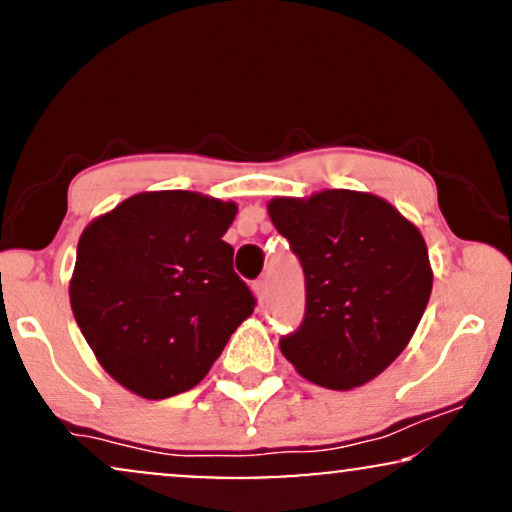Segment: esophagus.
Masks as SVG:
<instances>
[{"mask_svg":"<svg viewBox=\"0 0 512 512\" xmlns=\"http://www.w3.org/2000/svg\"><path fill=\"white\" fill-rule=\"evenodd\" d=\"M254 292H256L258 302H266V297H268V282H266V278H261V280L254 282Z\"/></svg>","mask_w":512,"mask_h":512,"instance_id":"34e87169","label":"esophagus"}]
</instances>
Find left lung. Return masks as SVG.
<instances>
[{
	"mask_svg": "<svg viewBox=\"0 0 512 512\" xmlns=\"http://www.w3.org/2000/svg\"><path fill=\"white\" fill-rule=\"evenodd\" d=\"M268 215L306 287L304 321L282 335V354L316 386H364L405 350L429 304L424 237L388 201L350 189L273 198Z\"/></svg>",
	"mask_w": 512,
	"mask_h": 512,
	"instance_id": "obj_1",
	"label": "left lung"
}]
</instances>
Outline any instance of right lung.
<instances>
[{
  "label": "right lung",
  "mask_w": 512,
  "mask_h": 512,
  "mask_svg": "<svg viewBox=\"0 0 512 512\" xmlns=\"http://www.w3.org/2000/svg\"><path fill=\"white\" fill-rule=\"evenodd\" d=\"M237 206L150 191L78 239L71 309L102 369L131 393L172 398L203 381L256 297L222 239Z\"/></svg>",
  "instance_id": "right-lung-1"
}]
</instances>
